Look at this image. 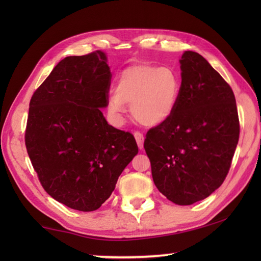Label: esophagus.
Listing matches in <instances>:
<instances>
[{
	"mask_svg": "<svg viewBox=\"0 0 261 261\" xmlns=\"http://www.w3.org/2000/svg\"><path fill=\"white\" fill-rule=\"evenodd\" d=\"M135 138H136V141H137V145H138V147L140 149L144 148V136L143 134H140V132H135Z\"/></svg>",
	"mask_w": 261,
	"mask_h": 261,
	"instance_id": "1",
	"label": "esophagus"
}]
</instances>
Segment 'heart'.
Segmentation results:
<instances>
[{
    "label": "heart",
    "mask_w": 261,
    "mask_h": 261,
    "mask_svg": "<svg viewBox=\"0 0 261 261\" xmlns=\"http://www.w3.org/2000/svg\"><path fill=\"white\" fill-rule=\"evenodd\" d=\"M182 82L170 67L138 64L125 69L116 82L115 92L108 96V112L115 120L123 121L125 103L143 125L156 126L166 123L177 108Z\"/></svg>",
    "instance_id": "obj_1"
}]
</instances>
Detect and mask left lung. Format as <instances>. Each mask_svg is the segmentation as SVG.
Wrapping results in <instances>:
<instances>
[{"mask_svg": "<svg viewBox=\"0 0 261 261\" xmlns=\"http://www.w3.org/2000/svg\"><path fill=\"white\" fill-rule=\"evenodd\" d=\"M182 90L173 116L149 130L144 147L154 184L176 205H192L221 187L240 138L235 95L204 57L179 60Z\"/></svg>", "mask_w": 261, "mask_h": 261, "instance_id": "8db88e82", "label": "left lung"}]
</instances>
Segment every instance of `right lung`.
Here are the masks:
<instances>
[{
	"mask_svg": "<svg viewBox=\"0 0 261 261\" xmlns=\"http://www.w3.org/2000/svg\"><path fill=\"white\" fill-rule=\"evenodd\" d=\"M112 73L103 51L57 63L30 101L25 145L42 188L72 210H98L137 154L135 137L109 125Z\"/></svg>",
	"mask_w": 261,
	"mask_h": 261,
	"instance_id": "right-lung-1",
	"label": "right lung"
}]
</instances>
